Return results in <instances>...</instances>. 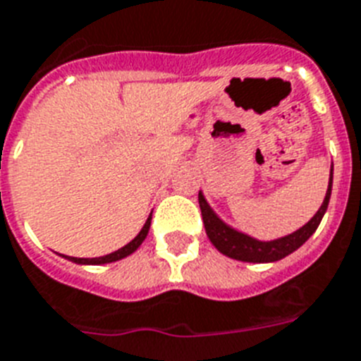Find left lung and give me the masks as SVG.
<instances>
[{
	"label": "left lung",
	"instance_id": "1",
	"mask_svg": "<svg viewBox=\"0 0 361 361\" xmlns=\"http://www.w3.org/2000/svg\"><path fill=\"white\" fill-rule=\"evenodd\" d=\"M332 180H334V165L330 166V178H328V189L324 195V200L317 213L310 219V221L295 230L293 233H287L278 239H271V241H262L256 237L248 235L245 231L237 230V228L230 226L224 219L216 215V211L209 206V202L206 200L204 192H198V204L202 209V221H204V228L209 237V241L213 243V247L216 250L224 254V256L237 259V262L247 263H272L278 259H283L286 256L293 254L295 250L302 247L304 243L315 233L321 221H323L324 213L328 209V202H330V195H332Z\"/></svg>",
	"mask_w": 361,
	"mask_h": 361
}]
</instances>
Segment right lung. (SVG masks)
I'll return each instance as SVG.
<instances>
[{
	"instance_id": "obj_1",
	"label": "right lung",
	"mask_w": 361,
	"mask_h": 361,
	"mask_svg": "<svg viewBox=\"0 0 361 361\" xmlns=\"http://www.w3.org/2000/svg\"><path fill=\"white\" fill-rule=\"evenodd\" d=\"M150 224H152V213L150 216L146 219L145 226L140 228V231L135 235V239H131L128 245H124L122 248H118V250L111 252V254H107V256H99V257H72V256H64V254H59L61 257H64V259H68V262L72 263H78V265H105V263H113V262H118V259H124V257L131 256L137 248L142 245V241L146 239V235H148V231H150Z\"/></svg>"
}]
</instances>
